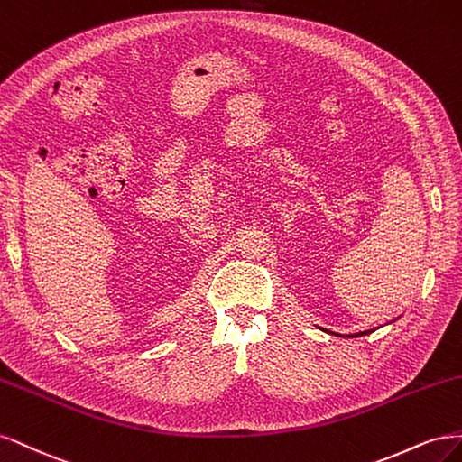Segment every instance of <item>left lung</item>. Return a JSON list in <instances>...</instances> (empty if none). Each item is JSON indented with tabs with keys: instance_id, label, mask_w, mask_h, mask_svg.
Instances as JSON below:
<instances>
[{
	"instance_id": "obj_1",
	"label": "left lung",
	"mask_w": 462,
	"mask_h": 462,
	"mask_svg": "<svg viewBox=\"0 0 462 462\" xmlns=\"http://www.w3.org/2000/svg\"><path fill=\"white\" fill-rule=\"evenodd\" d=\"M376 328H372V330H365V332H356V334H336V336H339V337H361V336H368V334H372L374 332ZM330 334H334V332H330Z\"/></svg>"
}]
</instances>
